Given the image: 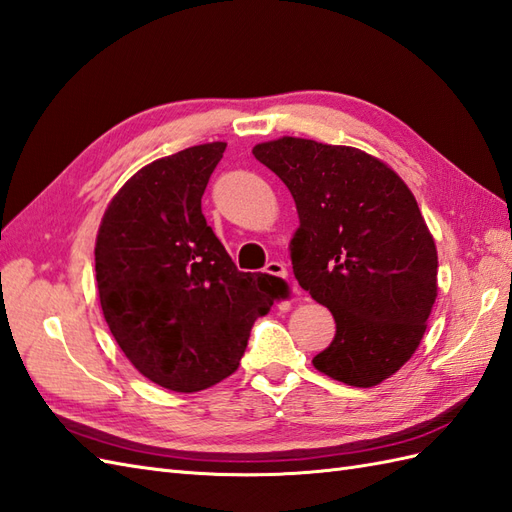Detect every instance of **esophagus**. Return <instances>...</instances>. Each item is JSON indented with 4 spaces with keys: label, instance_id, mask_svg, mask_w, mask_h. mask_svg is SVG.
<instances>
[{
    "label": "esophagus",
    "instance_id": "34e87169",
    "mask_svg": "<svg viewBox=\"0 0 512 512\" xmlns=\"http://www.w3.org/2000/svg\"><path fill=\"white\" fill-rule=\"evenodd\" d=\"M265 273L278 278H289V269H286L284 263H278V260H271V263L265 267Z\"/></svg>",
    "mask_w": 512,
    "mask_h": 512
}]
</instances>
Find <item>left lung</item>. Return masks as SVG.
Here are the masks:
<instances>
[{"label":"left lung","mask_w":512,"mask_h":512,"mask_svg":"<svg viewBox=\"0 0 512 512\" xmlns=\"http://www.w3.org/2000/svg\"><path fill=\"white\" fill-rule=\"evenodd\" d=\"M252 154L295 199L293 273L336 323L315 369L360 389L391 378L419 347L436 299L439 256L415 195L356 147L282 136Z\"/></svg>","instance_id":"obj_1"}]
</instances>
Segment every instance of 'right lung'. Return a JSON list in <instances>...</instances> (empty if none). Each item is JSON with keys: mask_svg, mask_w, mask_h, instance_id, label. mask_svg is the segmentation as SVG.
<instances>
[{"mask_svg": "<svg viewBox=\"0 0 512 512\" xmlns=\"http://www.w3.org/2000/svg\"><path fill=\"white\" fill-rule=\"evenodd\" d=\"M223 152L215 141L149 162L110 199L97 230L108 328L147 380L178 393L234 373L254 321L286 291L280 278L236 269L202 215Z\"/></svg>", "mask_w": 512, "mask_h": 512, "instance_id": "add662e5", "label": "right lung"}]
</instances>
